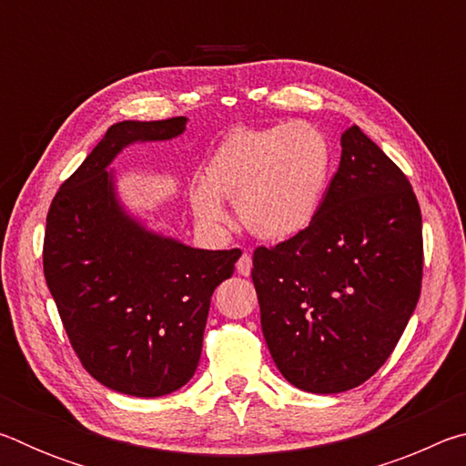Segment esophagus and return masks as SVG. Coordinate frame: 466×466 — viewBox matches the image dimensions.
<instances>
[{
	"label": "esophagus",
	"instance_id": "1",
	"mask_svg": "<svg viewBox=\"0 0 466 466\" xmlns=\"http://www.w3.org/2000/svg\"><path fill=\"white\" fill-rule=\"evenodd\" d=\"M250 269H252V257L250 252H244V255L238 258V263H236V271L247 278V275H250Z\"/></svg>",
	"mask_w": 466,
	"mask_h": 466
}]
</instances>
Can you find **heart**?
I'll list each match as a JSON object with an SVG mask.
<instances>
[{
	"mask_svg": "<svg viewBox=\"0 0 466 466\" xmlns=\"http://www.w3.org/2000/svg\"><path fill=\"white\" fill-rule=\"evenodd\" d=\"M333 170V147L309 123L228 131L203 167L191 205L205 224L222 226L219 199L236 201L242 226L265 240H288L319 216Z\"/></svg>",
	"mask_w": 466,
	"mask_h": 466,
	"instance_id": "heart-1",
	"label": "heart"
}]
</instances>
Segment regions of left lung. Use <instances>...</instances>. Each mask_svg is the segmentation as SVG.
<instances>
[{
    "instance_id": "1",
    "label": "left lung",
    "mask_w": 466,
    "mask_h": 466,
    "mask_svg": "<svg viewBox=\"0 0 466 466\" xmlns=\"http://www.w3.org/2000/svg\"><path fill=\"white\" fill-rule=\"evenodd\" d=\"M314 222L252 255L275 366L306 392L356 389L390 358L421 294V209L405 172L358 125Z\"/></svg>"
}]
</instances>
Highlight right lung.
Returning a JSON list of instances; mask_svg holds the SVG:
<instances>
[{
	"label": "right lung",
	"instance_id": "obj_1",
	"mask_svg": "<svg viewBox=\"0 0 466 466\" xmlns=\"http://www.w3.org/2000/svg\"><path fill=\"white\" fill-rule=\"evenodd\" d=\"M185 125L175 116L108 127L46 214L43 269L69 343L92 378L131 397H162L191 380L211 294L240 257L147 232L116 201L113 157L133 141L177 137Z\"/></svg>",
	"mask_w": 466,
	"mask_h": 466
}]
</instances>
